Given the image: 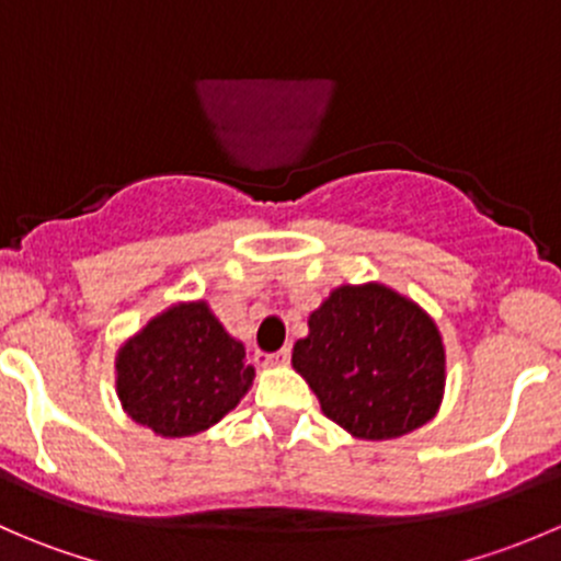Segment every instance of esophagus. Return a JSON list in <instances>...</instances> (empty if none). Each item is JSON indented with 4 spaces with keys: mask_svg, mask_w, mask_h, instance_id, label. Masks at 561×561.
I'll use <instances>...</instances> for the list:
<instances>
[{
    "mask_svg": "<svg viewBox=\"0 0 561 561\" xmlns=\"http://www.w3.org/2000/svg\"><path fill=\"white\" fill-rule=\"evenodd\" d=\"M254 360H257L260 366H285L287 360H290V347H282L276 350V353H257Z\"/></svg>",
    "mask_w": 561,
    "mask_h": 561,
    "instance_id": "esophagus-1",
    "label": "esophagus"
}]
</instances>
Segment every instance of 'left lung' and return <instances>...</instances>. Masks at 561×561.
Wrapping results in <instances>:
<instances>
[{
	"instance_id": "8db88e82",
	"label": "left lung",
	"mask_w": 561,
	"mask_h": 561,
	"mask_svg": "<svg viewBox=\"0 0 561 561\" xmlns=\"http://www.w3.org/2000/svg\"><path fill=\"white\" fill-rule=\"evenodd\" d=\"M293 369L358 439H396L437 415L445 347L434 320L386 285H342L309 314Z\"/></svg>"
}]
</instances>
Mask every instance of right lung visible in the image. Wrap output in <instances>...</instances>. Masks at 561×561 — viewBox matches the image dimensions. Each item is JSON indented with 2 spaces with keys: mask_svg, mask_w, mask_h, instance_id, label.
<instances>
[{
  "mask_svg": "<svg viewBox=\"0 0 561 561\" xmlns=\"http://www.w3.org/2000/svg\"><path fill=\"white\" fill-rule=\"evenodd\" d=\"M206 301L175 304L124 342L116 393L124 412L160 437H192L247 396L254 369Z\"/></svg>",
  "mask_w": 561,
  "mask_h": 561,
  "instance_id": "1",
  "label": "right lung"
}]
</instances>
